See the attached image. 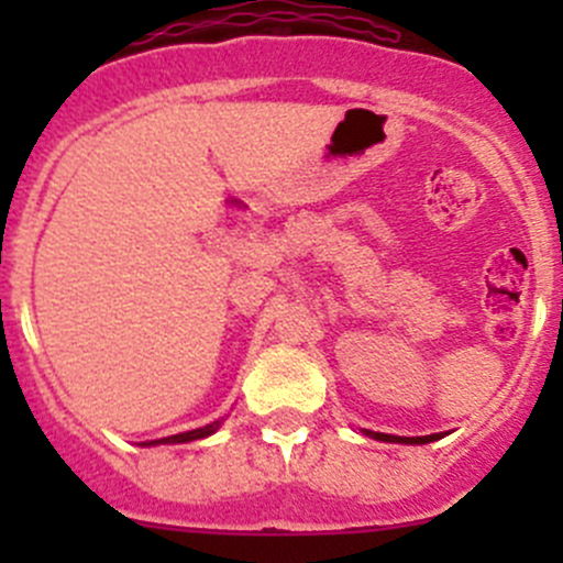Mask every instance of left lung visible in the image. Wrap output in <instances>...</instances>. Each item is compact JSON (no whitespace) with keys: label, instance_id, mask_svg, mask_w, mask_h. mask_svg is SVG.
I'll return each instance as SVG.
<instances>
[{"label":"left lung","instance_id":"left-lung-1","mask_svg":"<svg viewBox=\"0 0 563 563\" xmlns=\"http://www.w3.org/2000/svg\"><path fill=\"white\" fill-rule=\"evenodd\" d=\"M371 439L376 441H389V444H430V441L441 439V433H433V435H413V439H408V435H389V433H373V430H365Z\"/></svg>","mask_w":563,"mask_h":563}]
</instances>
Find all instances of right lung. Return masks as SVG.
Here are the masks:
<instances>
[{"label":"right lung","mask_w":563,"mask_h":563,"mask_svg":"<svg viewBox=\"0 0 563 563\" xmlns=\"http://www.w3.org/2000/svg\"><path fill=\"white\" fill-rule=\"evenodd\" d=\"M220 428V419L212 424H203V428H196V430H187V433H176V435H168V439H161V441H146L144 446H152V444H187V441H198V439H207V435H212L214 430Z\"/></svg>","instance_id":"obj_1"}]
</instances>
